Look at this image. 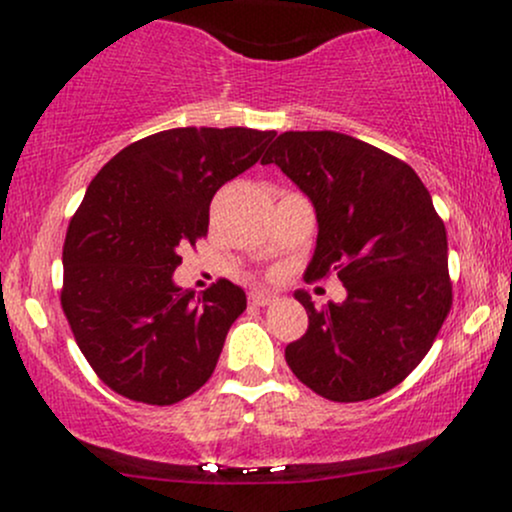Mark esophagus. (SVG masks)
Masks as SVG:
<instances>
[{"label":"esophagus","mask_w":512,"mask_h":512,"mask_svg":"<svg viewBox=\"0 0 512 512\" xmlns=\"http://www.w3.org/2000/svg\"><path fill=\"white\" fill-rule=\"evenodd\" d=\"M274 301V293L269 291H252L250 293V303L257 305V308H264V305H269Z\"/></svg>","instance_id":"34e87169"}]
</instances>
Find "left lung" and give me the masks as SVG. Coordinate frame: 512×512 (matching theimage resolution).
<instances>
[{
    "mask_svg": "<svg viewBox=\"0 0 512 512\" xmlns=\"http://www.w3.org/2000/svg\"><path fill=\"white\" fill-rule=\"evenodd\" d=\"M310 197L317 245L310 279L337 274L344 303L315 308L286 346L303 385L332 402H363L402 383L450 313L448 236L419 175L378 146L342 132H284L267 161Z\"/></svg>",
    "mask_w": 512,
    "mask_h": 512,
    "instance_id": "1",
    "label": "left lung"
}]
</instances>
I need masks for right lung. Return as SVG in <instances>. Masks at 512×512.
<instances>
[{
    "label": "right lung",
    "mask_w": 512,
    "mask_h": 512,
    "mask_svg": "<svg viewBox=\"0 0 512 512\" xmlns=\"http://www.w3.org/2000/svg\"><path fill=\"white\" fill-rule=\"evenodd\" d=\"M276 132L178 127L98 170L67 228L62 310L81 354L117 395L175 404L214 373L245 291L175 286L180 252L207 236L216 190L260 161Z\"/></svg>",
    "instance_id": "add662e5"
}]
</instances>
